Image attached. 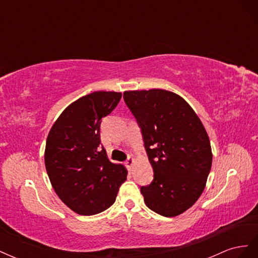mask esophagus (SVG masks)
<instances>
[{
  "label": "esophagus",
  "mask_w": 258,
  "mask_h": 258,
  "mask_svg": "<svg viewBox=\"0 0 258 258\" xmlns=\"http://www.w3.org/2000/svg\"><path fill=\"white\" fill-rule=\"evenodd\" d=\"M135 163H136V160H135L134 158H128L127 161H126V166H127L128 170H132V169H134Z\"/></svg>",
  "instance_id": "1"
}]
</instances>
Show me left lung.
<instances>
[{
    "mask_svg": "<svg viewBox=\"0 0 258 258\" xmlns=\"http://www.w3.org/2000/svg\"><path fill=\"white\" fill-rule=\"evenodd\" d=\"M123 100L141 127L154 170L153 182L141 187L145 205L166 217L182 214L201 196L212 166L204 124L172 91L130 90Z\"/></svg>",
    "mask_w": 258,
    "mask_h": 258,
    "instance_id": "1",
    "label": "left lung"
}]
</instances>
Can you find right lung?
<instances>
[{
    "instance_id": "obj_1",
    "label": "right lung",
    "mask_w": 258,
    "mask_h": 258,
    "mask_svg": "<svg viewBox=\"0 0 258 258\" xmlns=\"http://www.w3.org/2000/svg\"><path fill=\"white\" fill-rule=\"evenodd\" d=\"M121 92L95 91L70 104L54 121L45 147V167L52 188L80 215L110 208L127 170L107 158L101 145V119L118 104Z\"/></svg>"
}]
</instances>
